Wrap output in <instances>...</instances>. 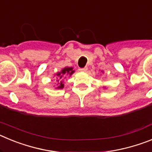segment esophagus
<instances>
[{
    "label": "esophagus",
    "instance_id": "esophagus-1",
    "mask_svg": "<svg viewBox=\"0 0 152 152\" xmlns=\"http://www.w3.org/2000/svg\"><path fill=\"white\" fill-rule=\"evenodd\" d=\"M80 71V72H86V71H87V70H88V68H87V67H85V68H80V69H79Z\"/></svg>",
    "mask_w": 152,
    "mask_h": 152
}]
</instances>
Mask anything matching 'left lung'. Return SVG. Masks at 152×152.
Masks as SVG:
<instances>
[{"mask_svg": "<svg viewBox=\"0 0 152 152\" xmlns=\"http://www.w3.org/2000/svg\"><path fill=\"white\" fill-rule=\"evenodd\" d=\"M102 73H103V71H101ZM103 88H105V87H103Z\"/></svg>", "mask_w": 152, "mask_h": 152, "instance_id": "8db88e82", "label": "left lung"}]
</instances>
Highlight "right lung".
<instances>
[{"label":"right lung","instance_id":"add662e5","mask_svg":"<svg viewBox=\"0 0 152 152\" xmlns=\"http://www.w3.org/2000/svg\"><path fill=\"white\" fill-rule=\"evenodd\" d=\"M74 73H75V70L73 69L72 67H65V68H62L60 72L55 74L54 77H56V79H57L56 80L57 87L56 88V89H63L64 86V83H63V80L65 78L67 75L71 77Z\"/></svg>","mask_w":152,"mask_h":152}]
</instances>
